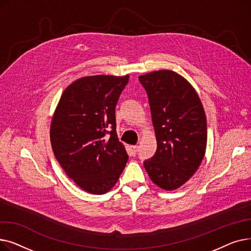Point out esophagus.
Returning <instances> with one entry per match:
<instances>
[{"label":"esophagus","instance_id":"34e87169","mask_svg":"<svg viewBox=\"0 0 251 251\" xmlns=\"http://www.w3.org/2000/svg\"><path fill=\"white\" fill-rule=\"evenodd\" d=\"M137 149H138L137 146H130V151H131V152H132V154H136Z\"/></svg>","mask_w":251,"mask_h":251}]
</instances>
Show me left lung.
I'll return each mask as SVG.
<instances>
[{
  "label": "left lung",
  "mask_w": 251,
  "mask_h": 251,
  "mask_svg": "<svg viewBox=\"0 0 251 251\" xmlns=\"http://www.w3.org/2000/svg\"><path fill=\"white\" fill-rule=\"evenodd\" d=\"M149 97L156 151L143 165L164 190L186 183L201 166L206 149V118L194 87L172 70L138 77Z\"/></svg>",
  "instance_id": "8db88e82"
}]
</instances>
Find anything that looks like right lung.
Masks as SVG:
<instances>
[{"label":"right lung","instance_id":"1","mask_svg":"<svg viewBox=\"0 0 251 251\" xmlns=\"http://www.w3.org/2000/svg\"><path fill=\"white\" fill-rule=\"evenodd\" d=\"M128 80L129 75L79 78L64 90L52 115V151L67 176L88 193L110 191L128 161L115 117Z\"/></svg>","mask_w":251,"mask_h":251}]
</instances>
